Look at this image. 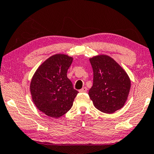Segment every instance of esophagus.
<instances>
[{
	"label": "esophagus",
	"mask_w": 154,
	"mask_h": 154,
	"mask_svg": "<svg viewBox=\"0 0 154 154\" xmlns=\"http://www.w3.org/2000/svg\"><path fill=\"white\" fill-rule=\"evenodd\" d=\"M79 91L80 93H86V91H87V88H86V87H83L82 88H81V89H80Z\"/></svg>",
	"instance_id": "obj_1"
}]
</instances>
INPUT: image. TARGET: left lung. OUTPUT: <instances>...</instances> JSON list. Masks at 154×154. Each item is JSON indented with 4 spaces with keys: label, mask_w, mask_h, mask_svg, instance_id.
Listing matches in <instances>:
<instances>
[{
    "label": "left lung",
    "mask_w": 154,
    "mask_h": 154,
    "mask_svg": "<svg viewBox=\"0 0 154 154\" xmlns=\"http://www.w3.org/2000/svg\"><path fill=\"white\" fill-rule=\"evenodd\" d=\"M94 82L88 95L96 108L112 114L123 107L128 99L131 80L125 70L109 56L100 55L90 58Z\"/></svg>",
    "instance_id": "left-lung-1"
}]
</instances>
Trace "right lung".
<instances>
[{
    "label": "right lung",
    "instance_id": "1",
    "mask_svg": "<svg viewBox=\"0 0 154 154\" xmlns=\"http://www.w3.org/2000/svg\"><path fill=\"white\" fill-rule=\"evenodd\" d=\"M72 58L55 54L38 68L31 82L32 99L38 109L53 118L64 115L72 107L79 92L67 77Z\"/></svg>",
    "mask_w": 154,
    "mask_h": 154
}]
</instances>
